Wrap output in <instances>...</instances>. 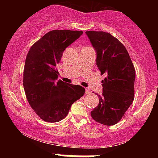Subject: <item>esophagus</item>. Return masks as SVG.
<instances>
[{
	"label": "esophagus",
	"instance_id": "34e87169",
	"mask_svg": "<svg viewBox=\"0 0 158 158\" xmlns=\"http://www.w3.org/2000/svg\"><path fill=\"white\" fill-rule=\"evenodd\" d=\"M90 93H91V90H90V88H85V94H89Z\"/></svg>",
	"mask_w": 158,
	"mask_h": 158
}]
</instances>
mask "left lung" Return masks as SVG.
Returning <instances> with one entry per match:
<instances>
[{"label": "left lung", "instance_id": "8db88e82", "mask_svg": "<svg viewBox=\"0 0 158 158\" xmlns=\"http://www.w3.org/2000/svg\"><path fill=\"white\" fill-rule=\"evenodd\" d=\"M97 52L103 91L99 104L90 112L92 118L105 126H113L122 119L135 95V70L126 48L117 38L102 31L85 32Z\"/></svg>", "mask_w": 158, "mask_h": 158}]
</instances>
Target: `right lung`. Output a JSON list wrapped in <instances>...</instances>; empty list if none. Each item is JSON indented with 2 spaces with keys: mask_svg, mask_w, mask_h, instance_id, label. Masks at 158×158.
<instances>
[{
  "mask_svg": "<svg viewBox=\"0 0 158 158\" xmlns=\"http://www.w3.org/2000/svg\"><path fill=\"white\" fill-rule=\"evenodd\" d=\"M83 33L77 30L48 32L30 48L25 61L23 85L29 104L45 122L56 123L68 115L72 104L85 90L59 80L56 65L64 50Z\"/></svg>",
  "mask_w": 158,
  "mask_h": 158,
  "instance_id": "1",
  "label": "right lung"
}]
</instances>
